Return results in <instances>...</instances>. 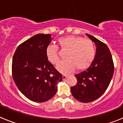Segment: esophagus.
<instances>
[{
  "instance_id": "34e87169",
  "label": "esophagus",
  "mask_w": 123,
  "mask_h": 123,
  "mask_svg": "<svg viewBox=\"0 0 123 123\" xmlns=\"http://www.w3.org/2000/svg\"><path fill=\"white\" fill-rule=\"evenodd\" d=\"M67 77H68L67 75H66V74H63V75H62V79H63V80H65V79H66Z\"/></svg>"
}]
</instances>
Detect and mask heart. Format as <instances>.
Segmentation results:
<instances>
[{"instance_id":"1","label":"heart","mask_w":123,"mask_h":123,"mask_svg":"<svg viewBox=\"0 0 123 123\" xmlns=\"http://www.w3.org/2000/svg\"><path fill=\"white\" fill-rule=\"evenodd\" d=\"M58 44L63 50H67L66 59L61 62L57 70L64 74L71 73L76 68L78 70L86 69L90 65L95 56V47L93 42L80 37L70 36L61 37ZM46 55L49 61L52 64H57L59 61L58 47L50 44L46 49Z\"/></svg>"}]
</instances>
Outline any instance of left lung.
<instances>
[{"label": "left lung", "mask_w": 123, "mask_h": 123, "mask_svg": "<svg viewBox=\"0 0 123 123\" xmlns=\"http://www.w3.org/2000/svg\"><path fill=\"white\" fill-rule=\"evenodd\" d=\"M86 35L96 44V56L86 70L75 75L77 84L71 87V92L77 100L89 103L106 91L112 78L114 66L108 46L94 37L88 34Z\"/></svg>", "instance_id": "left-lung-1"}]
</instances>
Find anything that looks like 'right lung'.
<instances>
[{
    "label": "right lung",
    "mask_w": 123,
    "mask_h": 123,
    "mask_svg": "<svg viewBox=\"0 0 123 123\" xmlns=\"http://www.w3.org/2000/svg\"><path fill=\"white\" fill-rule=\"evenodd\" d=\"M50 34H38L17 48L12 73L20 91L32 102L42 103L52 98L57 91L62 75L47 60L46 49L52 41Z\"/></svg>",
    "instance_id": "1"
}]
</instances>
